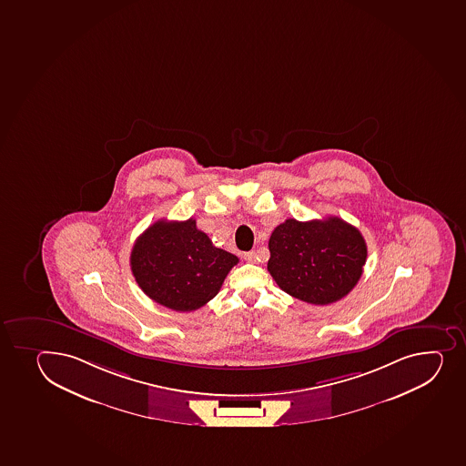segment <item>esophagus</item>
Masks as SVG:
<instances>
[{"instance_id": "esophagus-1", "label": "esophagus", "mask_w": 466, "mask_h": 466, "mask_svg": "<svg viewBox=\"0 0 466 466\" xmlns=\"http://www.w3.org/2000/svg\"><path fill=\"white\" fill-rule=\"evenodd\" d=\"M243 258H245L246 261H249V263H255V261H257V254H255V252H245Z\"/></svg>"}]
</instances>
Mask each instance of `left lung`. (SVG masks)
<instances>
[{
  "mask_svg": "<svg viewBox=\"0 0 466 466\" xmlns=\"http://www.w3.org/2000/svg\"><path fill=\"white\" fill-rule=\"evenodd\" d=\"M268 270L284 292L327 306L339 301L360 281L367 259L364 237L339 217L288 218L269 238Z\"/></svg>",
  "mask_w": 466,
  "mask_h": 466,
  "instance_id": "1",
  "label": "left lung"
}]
</instances>
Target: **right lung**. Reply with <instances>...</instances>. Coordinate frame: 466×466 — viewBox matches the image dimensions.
<instances>
[{
	"label": "right lung",
	"mask_w": 466,
	"mask_h": 466,
	"mask_svg": "<svg viewBox=\"0 0 466 466\" xmlns=\"http://www.w3.org/2000/svg\"><path fill=\"white\" fill-rule=\"evenodd\" d=\"M238 263L197 229L196 220H158L137 237L131 272L147 297L176 312H191L211 301Z\"/></svg>",
	"instance_id": "obj_1"
}]
</instances>
